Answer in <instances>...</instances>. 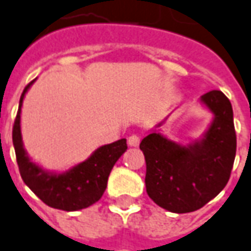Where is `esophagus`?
Returning <instances> with one entry per match:
<instances>
[{"label": "esophagus", "instance_id": "1", "mask_svg": "<svg viewBox=\"0 0 251 251\" xmlns=\"http://www.w3.org/2000/svg\"><path fill=\"white\" fill-rule=\"evenodd\" d=\"M127 144H129V147H138L140 137L138 136H130V137L127 138Z\"/></svg>", "mask_w": 251, "mask_h": 251}]
</instances>
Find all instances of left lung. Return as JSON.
Returning a JSON list of instances; mask_svg holds the SVG:
<instances>
[{"instance_id":"left-lung-1","label":"left lung","mask_w":251,"mask_h":251,"mask_svg":"<svg viewBox=\"0 0 251 251\" xmlns=\"http://www.w3.org/2000/svg\"><path fill=\"white\" fill-rule=\"evenodd\" d=\"M200 103L212 114L202 136L187 144L170 140L160 129L167 117L140 144L147 163V193L173 213L197 211L215 199L227 185L235 160L234 113L227 96L209 91Z\"/></svg>"}]
</instances>
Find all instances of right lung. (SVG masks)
<instances>
[{"instance_id":"right-lung-1","label":"right lung","mask_w":251,"mask_h":251,"mask_svg":"<svg viewBox=\"0 0 251 251\" xmlns=\"http://www.w3.org/2000/svg\"><path fill=\"white\" fill-rule=\"evenodd\" d=\"M34 81L23 91L12 133L20 175L24 183L51 208L66 212L88 208L101 199L114 164L127 150L126 138L101 145L91 153L88 159L69 170L50 171L43 168L29 157L22 136L23 100Z\"/></svg>"}]
</instances>
